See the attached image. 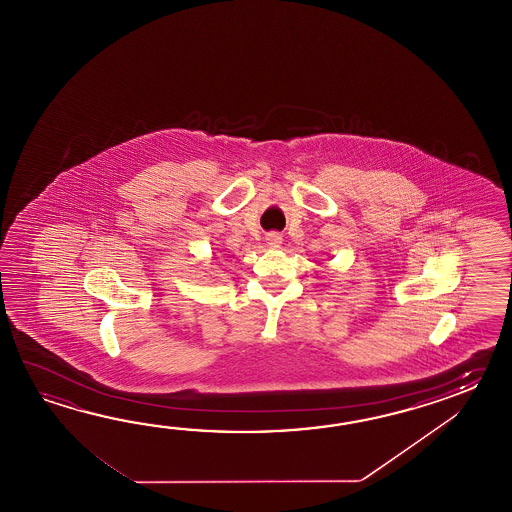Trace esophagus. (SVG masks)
I'll list each match as a JSON object with an SVG mask.
<instances>
[{
  "label": "esophagus",
  "instance_id": "34e87169",
  "mask_svg": "<svg viewBox=\"0 0 512 512\" xmlns=\"http://www.w3.org/2000/svg\"><path fill=\"white\" fill-rule=\"evenodd\" d=\"M265 241H267V245L269 247H280L282 245V234H278V232H271V234H267L265 236Z\"/></svg>",
  "mask_w": 512,
  "mask_h": 512
}]
</instances>
